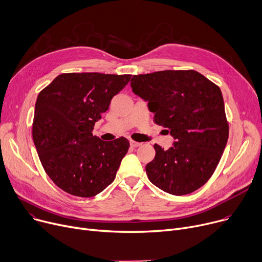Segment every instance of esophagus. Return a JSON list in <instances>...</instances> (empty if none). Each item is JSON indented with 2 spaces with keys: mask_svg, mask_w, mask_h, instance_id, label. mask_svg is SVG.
I'll use <instances>...</instances> for the list:
<instances>
[{
  "mask_svg": "<svg viewBox=\"0 0 262 262\" xmlns=\"http://www.w3.org/2000/svg\"><path fill=\"white\" fill-rule=\"evenodd\" d=\"M142 145V143H138V142H134V141H130V146L131 147H140Z\"/></svg>",
  "mask_w": 262,
  "mask_h": 262,
  "instance_id": "34e87169",
  "label": "esophagus"
}]
</instances>
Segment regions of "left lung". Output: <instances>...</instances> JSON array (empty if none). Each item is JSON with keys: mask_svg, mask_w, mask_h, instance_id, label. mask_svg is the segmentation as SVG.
<instances>
[{"mask_svg": "<svg viewBox=\"0 0 262 262\" xmlns=\"http://www.w3.org/2000/svg\"><path fill=\"white\" fill-rule=\"evenodd\" d=\"M131 88L148 102L156 124L168 128L174 138L168 150L155 145L156 157L146 165L150 182L174 195L203 186L228 138L220 88L193 70L134 75Z\"/></svg>", "mask_w": 262, "mask_h": 262, "instance_id": "8db88e82", "label": "left lung"}]
</instances>
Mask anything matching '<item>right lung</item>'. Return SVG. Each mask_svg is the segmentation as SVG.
Segmentation results:
<instances>
[{
	"label": "right lung",
	"instance_id": "obj_1",
	"mask_svg": "<svg viewBox=\"0 0 262 262\" xmlns=\"http://www.w3.org/2000/svg\"><path fill=\"white\" fill-rule=\"evenodd\" d=\"M131 75L68 73L37 98L34 143L45 172L66 192L91 198L114 181L129 149L125 137L103 142L92 131Z\"/></svg>",
	"mask_w": 262,
	"mask_h": 262
}]
</instances>
